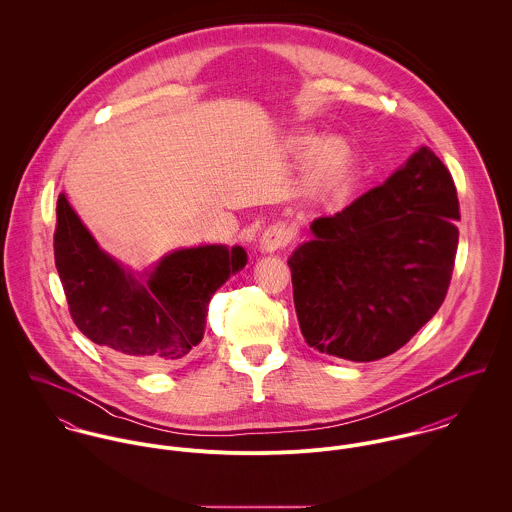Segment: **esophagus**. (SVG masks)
Wrapping results in <instances>:
<instances>
[{
    "mask_svg": "<svg viewBox=\"0 0 512 512\" xmlns=\"http://www.w3.org/2000/svg\"><path fill=\"white\" fill-rule=\"evenodd\" d=\"M290 240H292V230L286 224L276 222V224H272L270 228H266L262 232L260 250L262 252H276V250L284 248Z\"/></svg>",
    "mask_w": 512,
    "mask_h": 512,
    "instance_id": "34e87169",
    "label": "esophagus"
}]
</instances>
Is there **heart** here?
<instances>
[{
    "label": "heart",
    "mask_w": 512,
    "mask_h": 512,
    "mask_svg": "<svg viewBox=\"0 0 512 512\" xmlns=\"http://www.w3.org/2000/svg\"><path fill=\"white\" fill-rule=\"evenodd\" d=\"M311 146L314 149L309 155L305 181L311 189L321 191L335 185L341 179V175L351 163V146L341 136H327L317 142V134L311 130H299L286 142L288 151L295 155L305 153Z\"/></svg>",
    "instance_id": "b5f03b06"
}]
</instances>
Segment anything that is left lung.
Returning a JSON list of instances; mask_svg holds the SVG:
<instances>
[{"label": "left lung", "instance_id": "left-lung-1", "mask_svg": "<svg viewBox=\"0 0 512 512\" xmlns=\"http://www.w3.org/2000/svg\"><path fill=\"white\" fill-rule=\"evenodd\" d=\"M455 220L451 173L426 146L341 213L313 220V238L288 260L307 345L355 363L404 347L445 299Z\"/></svg>", "mask_w": 512, "mask_h": 512}]
</instances>
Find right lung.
Segmentation results:
<instances>
[{"label":"right lung","instance_id":"right-lung-1","mask_svg":"<svg viewBox=\"0 0 512 512\" xmlns=\"http://www.w3.org/2000/svg\"><path fill=\"white\" fill-rule=\"evenodd\" d=\"M246 262L242 246L205 244L173 250L134 274L98 246L67 195H59L55 264L74 325L126 363L185 361L203 341L211 297Z\"/></svg>","mask_w":512,"mask_h":512}]
</instances>
